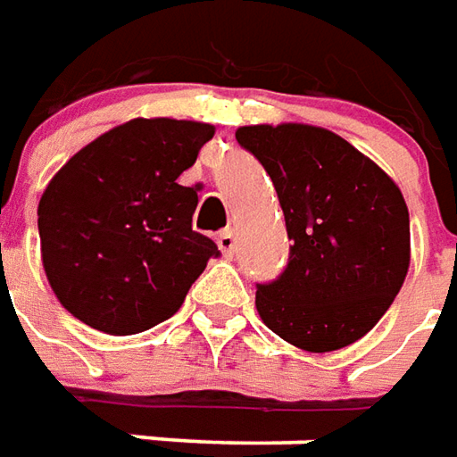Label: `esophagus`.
Wrapping results in <instances>:
<instances>
[{"mask_svg": "<svg viewBox=\"0 0 457 457\" xmlns=\"http://www.w3.org/2000/svg\"><path fill=\"white\" fill-rule=\"evenodd\" d=\"M218 247H220V252L225 254V257H232V252H235V232H232V229H225V232H220V235H218Z\"/></svg>", "mask_w": 457, "mask_h": 457, "instance_id": "1", "label": "esophagus"}]
</instances>
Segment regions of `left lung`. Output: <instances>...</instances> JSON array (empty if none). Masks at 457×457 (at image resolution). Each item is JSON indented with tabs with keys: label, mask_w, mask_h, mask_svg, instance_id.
Here are the masks:
<instances>
[{
	"label": "left lung",
	"mask_w": 457,
	"mask_h": 457,
	"mask_svg": "<svg viewBox=\"0 0 457 457\" xmlns=\"http://www.w3.org/2000/svg\"><path fill=\"white\" fill-rule=\"evenodd\" d=\"M264 165L282 205L289 264L257 287V312L296 349L327 353L366 337L394 304L411 264L398 185L349 140L306 123L235 133Z\"/></svg>",
	"instance_id": "obj_1"
}]
</instances>
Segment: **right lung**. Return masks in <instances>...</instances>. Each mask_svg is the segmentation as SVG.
<instances>
[{
    "label": "right lung",
    "instance_id": "obj_1",
    "mask_svg": "<svg viewBox=\"0 0 457 457\" xmlns=\"http://www.w3.org/2000/svg\"><path fill=\"white\" fill-rule=\"evenodd\" d=\"M212 136L210 123L133 118L51 178L39 200L41 262L79 321L129 337L183 306L218 245L193 229L195 187L175 180Z\"/></svg>",
    "mask_w": 457,
    "mask_h": 457
}]
</instances>
